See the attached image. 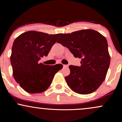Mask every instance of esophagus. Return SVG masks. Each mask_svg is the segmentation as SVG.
Instances as JSON below:
<instances>
[{
  "label": "esophagus",
  "instance_id": "obj_1",
  "mask_svg": "<svg viewBox=\"0 0 122 122\" xmlns=\"http://www.w3.org/2000/svg\"><path fill=\"white\" fill-rule=\"evenodd\" d=\"M63 66H64V67H68L69 65H63Z\"/></svg>",
  "mask_w": 122,
  "mask_h": 122
}]
</instances>
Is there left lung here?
<instances>
[{"instance_id": "1", "label": "left lung", "mask_w": 122, "mask_h": 122, "mask_svg": "<svg viewBox=\"0 0 122 122\" xmlns=\"http://www.w3.org/2000/svg\"><path fill=\"white\" fill-rule=\"evenodd\" d=\"M58 43L81 58L80 66H69L70 73L65 77L69 87L80 94L95 92L105 80L110 64L106 39L93 29H83L63 34Z\"/></svg>"}]
</instances>
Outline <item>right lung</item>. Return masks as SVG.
<instances>
[{"label": "right lung", "mask_w": 122, "mask_h": 122, "mask_svg": "<svg viewBox=\"0 0 122 122\" xmlns=\"http://www.w3.org/2000/svg\"><path fill=\"white\" fill-rule=\"evenodd\" d=\"M60 35L61 33L49 35L30 30L15 40L10 58L13 76L27 93L44 92L51 85L56 73L62 68L61 64L46 65L39 62L41 57L48 56Z\"/></svg>", "instance_id": "right-lung-1"}]
</instances>
